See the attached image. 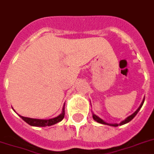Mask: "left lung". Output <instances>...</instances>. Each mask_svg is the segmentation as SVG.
Segmentation results:
<instances>
[{"label": "left lung", "instance_id": "1", "mask_svg": "<svg viewBox=\"0 0 154 154\" xmlns=\"http://www.w3.org/2000/svg\"><path fill=\"white\" fill-rule=\"evenodd\" d=\"M144 101H145V99L143 100V102H142V103H141V104H140V106L139 108L137 109V111H135L134 113L132 114V115H131V116H128V118H127V119H125L124 121L121 122V123L119 124V125H123V124H127V123H128L129 121H131V120H132V119H133V118H134L135 116H137V114L138 113V111H140V109L141 108V106H142L143 103H144ZM93 119H94L95 121L98 122V123H100V124H106V123H105V122L103 121V120H102V119H101L100 118H99V117H98V116H95L94 114H93ZM109 125H111V126H115V127H117V126H118V124H109Z\"/></svg>", "mask_w": 154, "mask_h": 154}]
</instances>
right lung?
<instances>
[{"instance_id":"right-lung-1","label":"right lung","mask_w":154,"mask_h":154,"mask_svg":"<svg viewBox=\"0 0 154 154\" xmlns=\"http://www.w3.org/2000/svg\"><path fill=\"white\" fill-rule=\"evenodd\" d=\"M64 109H63V112H62V114H60V116L56 117V118H53V119H30V118L23 117V116H20V117H21L24 121L26 122L28 124L31 125V126H35V127L51 126V125H53V124H57V123H59V122H60L62 119H64Z\"/></svg>"}]
</instances>
